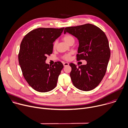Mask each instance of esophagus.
Instances as JSON below:
<instances>
[{
	"mask_svg": "<svg viewBox=\"0 0 128 128\" xmlns=\"http://www.w3.org/2000/svg\"><path fill=\"white\" fill-rule=\"evenodd\" d=\"M63 64H64V66H68L69 65V64L68 63V62H64L63 63Z\"/></svg>",
	"mask_w": 128,
	"mask_h": 128,
	"instance_id": "34e87169",
	"label": "esophagus"
}]
</instances>
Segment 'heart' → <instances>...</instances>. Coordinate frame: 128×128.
Wrapping results in <instances>:
<instances>
[{"label": "heart", "instance_id": "b5f03b06", "mask_svg": "<svg viewBox=\"0 0 128 128\" xmlns=\"http://www.w3.org/2000/svg\"><path fill=\"white\" fill-rule=\"evenodd\" d=\"M62 39L64 40V41L67 44H70V43L72 42H73L74 43V37L71 35H70V34H66V35H64L63 38H62ZM56 46V41H54V44H53V48H55ZM70 56H71V54H66L65 55H64L63 56H62V58L64 60H70Z\"/></svg>", "mask_w": 128, "mask_h": 128}]
</instances>
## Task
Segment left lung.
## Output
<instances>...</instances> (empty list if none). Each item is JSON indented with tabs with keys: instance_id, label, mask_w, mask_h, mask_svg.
Returning a JSON list of instances; mask_svg holds the SVG:
<instances>
[{
	"instance_id": "8db88e82",
	"label": "left lung",
	"mask_w": 128,
	"mask_h": 128,
	"mask_svg": "<svg viewBox=\"0 0 128 128\" xmlns=\"http://www.w3.org/2000/svg\"><path fill=\"white\" fill-rule=\"evenodd\" d=\"M66 32L79 40L76 60L87 61L86 65L78 67L70 64L72 84L79 90H92L100 84L106 72L110 56L108 38L102 30L91 24L66 27L64 33Z\"/></svg>"
}]
</instances>
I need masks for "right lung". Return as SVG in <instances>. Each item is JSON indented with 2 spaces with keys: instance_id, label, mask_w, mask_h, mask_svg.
<instances>
[{
  "instance_id": "right-lung-1",
  "label": "right lung",
  "mask_w": 128,
  "mask_h": 128,
  "mask_svg": "<svg viewBox=\"0 0 128 128\" xmlns=\"http://www.w3.org/2000/svg\"><path fill=\"white\" fill-rule=\"evenodd\" d=\"M64 28H39L23 38L18 60L24 78L34 90L46 92L53 90L64 68L60 62L52 66L45 63L47 56L52 53L53 43Z\"/></svg>"
}]
</instances>
